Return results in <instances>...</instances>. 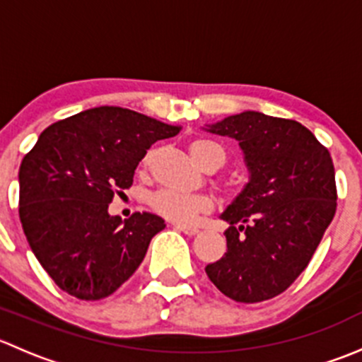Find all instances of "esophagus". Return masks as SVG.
Returning <instances> with one entry per match:
<instances>
[{"instance_id": "obj_1", "label": "esophagus", "mask_w": 362, "mask_h": 362, "mask_svg": "<svg viewBox=\"0 0 362 362\" xmlns=\"http://www.w3.org/2000/svg\"><path fill=\"white\" fill-rule=\"evenodd\" d=\"M173 228H175V229H178V231L185 233V235H187V236H194V235H198V233H199V229H198V228H192V226L173 224Z\"/></svg>"}]
</instances>
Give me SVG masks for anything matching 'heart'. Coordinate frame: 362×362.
Listing matches in <instances>:
<instances>
[{
    "instance_id": "1",
    "label": "heart",
    "mask_w": 362,
    "mask_h": 362,
    "mask_svg": "<svg viewBox=\"0 0 362 362\" xmlns=\"http://www.w3.org/2000/svg\"><path fill=\"white\" fill-rule=\"evenodd\" d=\"M189 152L204 168L210 160L218 159L224 163L226 154L221 145L206 138H196L189 144ZM152 154L145 156L144 166L151 164ZM214 198L208 194H182L175 191H159L151 198V206L156 214L164 217L166 221L177 222V224H192L198 221L199 215L208 214L214 208Z\"/></svg>"
}]
</instances>
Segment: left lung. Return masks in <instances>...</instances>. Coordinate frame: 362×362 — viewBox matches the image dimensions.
<instances>
[{
  "mask_svg": "<svg viewBox=\"0 0 362 362\" xmlns=\"http://www.w3.org/2000/svg\"><path fill=\"white\" fill-rule=\"evenodd\" d=\"M210 131L238 140L250 180L222 214L228 252L204 272L235 301H266L305 272L333 221V159L312 131L291 119L243 112Z\"/></svg>",
  "mask_w": 362,
  "mask_h": 362,
  "instance_id": "obj_1",
  "label": "left lung"
}]
</instances>
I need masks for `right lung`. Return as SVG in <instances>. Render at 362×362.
<instances>
[{
	"label": "right lung",
	"mask_w": 362,
	"mask_h": 362,
	"mask_svg": "<svg viewBox=\"0 0 362 362\" xmlns=\"http://www.w3.org/2000/svg\"><path fill=\"white\" fill-rule=\"evenodd\" d=\"M180 127L120 107L57 120L40 134L19 170V217L36 259L59 289L86 301L110 296L136 272L164 221L134 211L108 215L133 185L152 144Z\"/></svg>",
	"instance_id": "add662e5"
}]
</instances>
